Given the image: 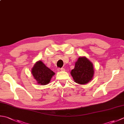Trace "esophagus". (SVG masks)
<instances>
[{"instance_id": "obj_1", "label": "esophagus", "mask_w": 124, "mask_h": 124, "mask_svg": "<svg viewBox=\"0 0 124 124\" xmlns=\"http://www.w3.org/2000/svg\"><path fill=\"white\" fill-rule=\"evenodd\" d=\"M57 70L59 71H64L65 69L64 68H59L57 69Z\"/></svg>"}]
</instances>
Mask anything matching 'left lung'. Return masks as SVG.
I'll use <instances>...</instances> for the list:
<instances>
[{"label": "left lung", "instance_id": "8db88e82", "mask_svg": "<svg viewBox=\"0 0 124 124\" xmlns=\"http://www.w3.org/2000/svg\"><path fill=\"white\" fill-rule=\"evenodd\" d=\"M94 74L93 64L85 57H79L75 63L74 69L71 71V75L76 83L85 84L92 79Z\"/></svg>", "mask_w": 124, "mask_h": 124}]
</instances>
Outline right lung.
<instances>
[{"label": "right lung", "instance_id": "1", "mask_svg": "<svg viewBox=\"0 0 124 124\" xmlns=\"http://www.w3.org/2000/svg\"><path fill=\"white\" fill-rule=\"evenodd\" d=\"M31 72L38 83L41 85H46L49 83L52 77L55 74L41 61L35 64L31 70Z\"/></svg>", "mask_w": 124, "mask_h": 124}]
</instances>
